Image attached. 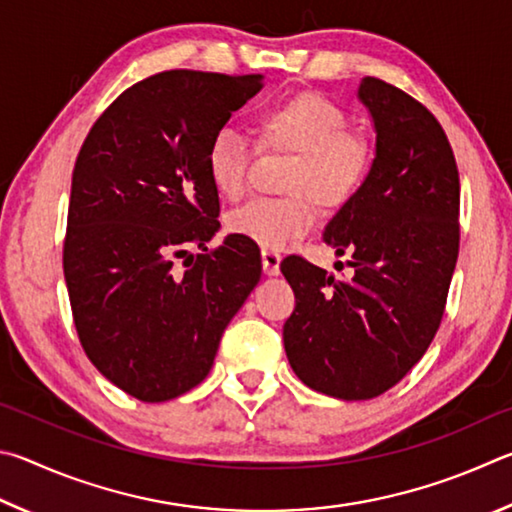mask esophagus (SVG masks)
Here are the masks:
<instances>
[{
    "label": "esophagus",
    "instance_id": "1",
    "mask_svg": "<svg viewBox=\"0 0 512 512\" xmlns=\"http://www.w3.org/2000/svg\"><path fill=\"white\" fill-rule=\"evenodd\" d=\"M261 258H263V272L267 276H279V272H281V254H279V251L263 249Z\"/></svg>",
    "mask_w": 512,
    "mask_h": 512
}]
</instances>
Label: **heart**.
<instances>
[{
	"instance_id": "heart-1",
	"label": "heart",
	"mask_w": 512,
	"mask_h": 512,
	"mask_svg": "<svg viewBox=\"0 0 512 512\" xmlns=\"http://www.w3.org/2000/svg\"><path fill=\"white\" fill-rule=\"evenodd\" d=\"M342 107L317 92H297L267 107L256 119L267 148L297 152L285 179L283 200H254L227 218L233 236L263 249H283L303 238L319 220L317 202L342 209L362 191L371 170V146L346 130ZM249 141L238 130L222 128L211 137L204 166L215 191L238 200L247 188Z\"/></svg>"
}]
</instances>
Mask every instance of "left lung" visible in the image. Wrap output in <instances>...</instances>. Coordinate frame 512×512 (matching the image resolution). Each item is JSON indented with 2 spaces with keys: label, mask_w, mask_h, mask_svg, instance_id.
Here are the masks:
<instances>
[{
  "label": "left lung",
  "mask_w": 512,
  "mask_h": 512,
  "mask_svg": "<svg viewBox=\"0 0 512 512\" xmlns=\"http://www.w3.org/2000/svg\"><path fill=\"white\" fill-rule=\"evenodd\" d=\"M375 157L324 242L351 276L288 256L281 272L297 297L283 326L292 371L337 400H371L414 369L443 319L459 256V170L441 123L402 89L366 76Z\"/></svg>",
  "instance_id": "8db88e82"
}]
</instances>
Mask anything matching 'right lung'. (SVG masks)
<instances>
[{"label": "right lung", "instance_id": "add662e5", "mask_svg": "<svg viewBox=\"0 0 512 512\" xmlns=\"http://www.w3.org/2000/svg\"><path fill=\"white\" fill-rule=\"evenodd\" d=\"M263 76L161 71L116 98L78 152L62 267L80 344L141 402L209 375L224 328L261 281V251L229 233L206 251L220 200L204 157Z\"/></svg>", "mask_w": 512, "mask_h": 512}]
</instances>
